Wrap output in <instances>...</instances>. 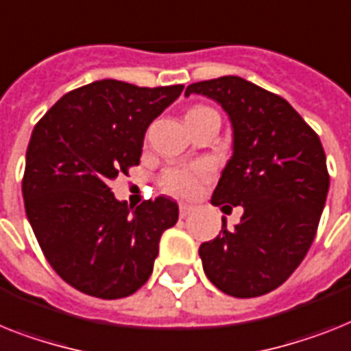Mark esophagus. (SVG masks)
<instances>
[{
	"instance_id": "obj_1",
	"label": "esophagus",
	"mask_w": 351,
	"mask_h": 351,
	"mask_svg": "<svg viewBox=\"0 0 351 351\" xmlns=\"http://www.w3.org/2000/svg\"><path fill=\"white\" fill-rule=\"evenodd\" d=\"M193 210V205H189V203H180V217H187Z\"/></svg>"
}]
</instances>
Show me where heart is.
<instances>
[{
	"label": "heart",
	"mask_w": 351,
	"mask_h": 351,
	"mask_svg": "<svg viewBox=\"0 0 351 351\" xmlns=\"http://www.w3.org/2000/svg\"><path fill=\"white\" fill-rule=\"evenodd\" d=\"M208 107H193L187 116L193 114H202V112H208ZM212 169L205 162H193V164H180V166H171L167 167L160 176V185L162 189L166 193L173 194V196H194L202 189L203 182L207 180L210 176Z\"/></svg>",
	"instance_id": "b5f03b06"
}]
</instances>
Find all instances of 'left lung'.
Masks as SVG:
<instances>
[{
    "mask_svg": "<svg viewBox=\"0 0 351 351\" xmlns=\"http://www.w3.org/2000/svg\"><path fill=\"white\" fill-rule=\"evenodd\" d=\"M228 114L234 155L210 203L243 207L234 230L223 226L199 246L208 280L234 298H255L284 284L316 237L330 176L317 134L278 94L239 76L191 84ZM226 214V212H225Z\"/></svg>",
    "mask_w": 351,
    "mask_h": 351,
    "instance_id": "left-lung-1",
    "label": "left lung"
}]
</instances>
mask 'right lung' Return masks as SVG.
Here are the masks:
<instances>
[{"label": "right lung", "instance_id": "obj_1", "mask_svg": "<svg viewBox=\"0 0 351 351\" xmlns=\"http://www.w3.org/2000/svg\"><path fill=\"white\" fill-rule=\"evenodd\" d=\"M182 90L98 80L64 94L35 125L23 176L26 216L44 257L80 293L125 298L152 275L178 205L158 196L132 210L110 184L139 166L148 126Z\"/></svg>", "mask_w": 351, "mask_h": 351}]
</instances>
